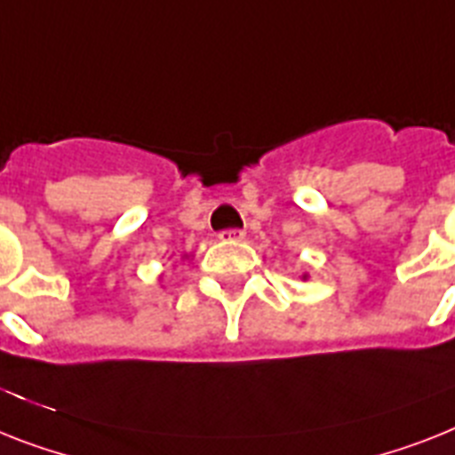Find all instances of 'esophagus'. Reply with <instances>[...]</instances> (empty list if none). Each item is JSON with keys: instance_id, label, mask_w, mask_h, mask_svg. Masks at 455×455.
<instances>
[{"instance_id": "1", "label": "esophagus", "mask_w": 455, "mask_h": 455, "mask_svg": "<svg viewBox=\"0 0 455 455\" xmlns=\"http://www.w3.org/2000/svg\"><path fill=\"white\" fill-rule=\"evenodd\" d=\"M243 235H246L243 230H223L219 232V239L220 242H242Z\"/></svg>"}]
</instances>
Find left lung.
Returning a JSON list of instances; mask_svg holds the SVG:
<instances>
[{
	"instance_id": "8db88e82",
	"label": "left lung",
	"mask_w": 455,
	"mask_h": 455,
	"mask_svg": "<svg viewBox=\"0 0 455 455\" xmlns=\"http://www.w3.org/2000/svg\"><path fill=\"white\" fill-rule=\"evenodd\" d=\"M307 276H309V274H302V276H299V279H302V281H307Z\"/></svg>"
}]
</instances>
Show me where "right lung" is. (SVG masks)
<instances>
[{
  "mask_svg": "<svg viewBox=\"0 0 455 455\" xmlns=\"http://www.w3.org/2000/svg\"><path fill=\"white\" fill-rule=\"evenodd\" d=\"M188 258H190V255H188V253L181 255V260H188ZM160 281H163V274H160Z\"/></svg>",
  "mask_w": 455,
  "mask_h": 455,
  "instance_id": "1",
  "label": "right lung"
}]
</instances>
